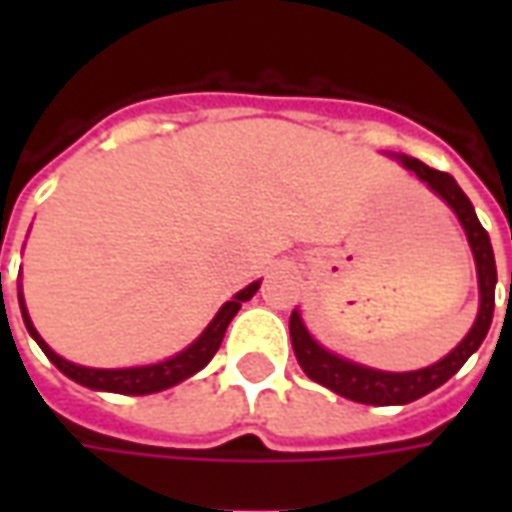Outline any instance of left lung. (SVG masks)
<instances>
[{
	"mask_svg": "<svg viewBox=\"0 0 512 512\" xmlns=\"http://www.w3.org/2000/svg\"><path fill=\"white\" fill-rule=\"evenodd\" d=\"M400 161L419 180H425L430 189L436 191L441 200L450 205L455 216H458V222L463 224L469 246H472L474 252V263H477L480 312H477V321H474L472 332L466 334L461 343L455 345L441 362L422 367V370H411V373H384V370H370V367L348 362L343 356L329 354L326 348H321V345L312 340L310 332L301 323L299 312L293 310V315H290V340H293V351H296L301 370L312 381L326 386V389H332V392L348 397V400H356V403H367V406H403V403H411V400H417V397L439 389L441 384H447L466 365V359L480 348L485 334L491 329V318H494V249H491V238L485 233V227L477 219V213H474L472 202H469V197L463 194L461 186L447 172L430 169L428 164H422L417 158L400 156Z\"/></svg>",
	"mask_w": 512,
	"mask_h": 512,
	"instance_id": "1",
	"label": "left lung"
}]
</instances>
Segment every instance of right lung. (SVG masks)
Wrapping results in <instances>:
<instances>
[{"instance_id":"right-lung-1","label":"right lung","mask_w":512,"mask_h":512,"mask_svg":"<svg viewBox=\"0 0 512 512\" xmlns=\"http://www.w3.org/2000/svg\"><path fill=\"white\" fill-rule=\"evenodd\" d=\"M260 288V282H252L249 288H244L241 293H235L233 301H227L222 310L216 312V318L208 323V329L194 340V343L180 351L178 356H172L167 362H158V365L147 367H126V370H95V367H82L73 365V362H65L62 356H57L51 351L49 345L43 343V337L35 332V326L29 321L27 307H24V299L21 301V315H24V323H27L29 334L35 337V343L43 348V354L49 356L51 362L57 365L60 373H65L68 378H73L76 384L90 386V389H104V392H117V395H153V392H161L167 386L180 384L183 378L194 376L197 370L208 365L213 359V354L219 351L222 345V337L227 332V326L235 318V312L241 310V301H249Z\"/></svg>"}]
</instances>
